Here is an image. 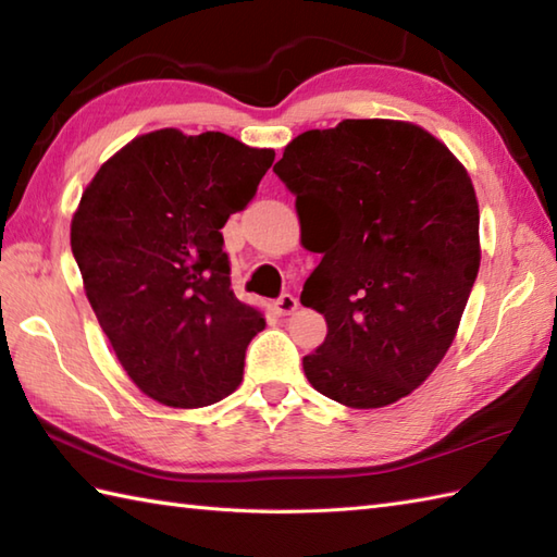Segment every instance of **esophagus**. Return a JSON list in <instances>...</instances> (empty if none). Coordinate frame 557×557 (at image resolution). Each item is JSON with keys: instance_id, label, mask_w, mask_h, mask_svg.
<instances>
[{"instance_id": "34e87169", "label": "esophagus", "mask_w": 557, "mask_h": 557, "mask_svg": "<svg viewBox=\"0 0 557 557\" xmlns=\"http://www.w3.org/2000/svg\"><path fill=\"white\" fill-rule=\"evenodd\" d=\"M297 309H299V301L297 297H292V294H282V297L275 301V311L280 315H292Z\"/></svg>"}]
</instances>
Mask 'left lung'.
Returning <instances> with one entry per match:
<instances>
[{"mask_svg": "<svg viewBox=\"0 0 557 557\" xmlns=\"http://www.w3.org/2000/svg\"><path fill=\"white\" fill-rule=\"evenodd\" d=\"M275 174L297 196L301 244L321 253L301 304L327 337L304 373L351 409L411 395L443 361L481 263L471 176L411 122L345 120L304 132Z\"/></svg>", "mask_w": 557, "mask_h": 557, "instance_id": "8db88e82", "label": "left lung"}]
</instances>
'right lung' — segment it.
<instances>
[{
  "label": "right lung",
  "mask_w": 557,
  "mask_h": 557,
  "mask_svg": "<svg viewBox=\"0 0 557 557\" xmlns=\"http://www.w3.org/2000/svg\"><path fill=\"white\" fill-rule=\"evenodd\" d=\"M275 160L220 132L160 128L102 164L71 220L83 289L140 393L196 409L232 395L265 318L234 297L222 227Z\"/></svg>",
  "instance_id": "right-lung-1"
}]
</instances>
